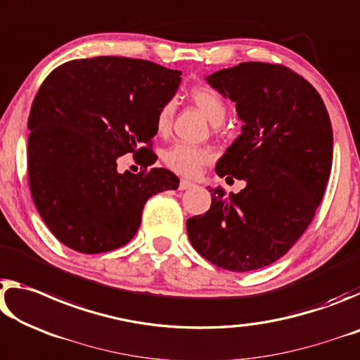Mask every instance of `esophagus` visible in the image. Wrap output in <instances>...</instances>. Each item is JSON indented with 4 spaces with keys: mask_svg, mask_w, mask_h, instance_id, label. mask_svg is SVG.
Returning a JSON list of instances; mask_svg holds the SVG:
<instances>
[{
    "mask_svg": "<svg viewBox=\"0 0 360 360\" xmlns=\"http://www.w3.org/2000/svg\"><path fill=\"white\" fill-rule=\"evenodd\" d=\"M193 186H194V184H191V181H188V180H181V181H180V185H179V190L185 191V190H190V188H193Z\"/></svg>",
    "mask_w": 360,
    "mask_h": 360,
    "instance_id": "1",
    "label": "esophagus"
}]
</instances>
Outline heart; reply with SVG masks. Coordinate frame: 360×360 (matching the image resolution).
I'll return each mask as SVG.
<instances>
[{
  "instance_id": "1",
  "label": "heart",
  "mask_w": 360,
  "mask_h": 360,
  "mask_svg": "<svg viewBox=\"0 0 360 360\" xmlns=\"http://www.w3.org/2000/svg\"><path fill=\"white\" fill-rule=\"evenodd\" d=\"M191 100L201 110V113L207 117L214 126H220L226 117V103L217 91L207 86H198L191 91ZM174 116V103L167 102L159 110L156 117V131L166 134L170 127ZM164 162L175 174L184 176H194L202 166L210 162L212 155L209 150L198 148L186 143H175L169 150L164 151Z\"/></svg>"
}]
</instances>
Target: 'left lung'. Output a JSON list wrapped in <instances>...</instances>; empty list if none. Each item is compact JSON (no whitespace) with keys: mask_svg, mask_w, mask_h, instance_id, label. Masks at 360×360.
Instances as JSON below:
<instances>
[{"mask_svg":"<svg viewBox=\"0 0 360 360\" xmlns=\"http://www.w3.org/2000/svg\"><path fill=\"white\" fill-rule=\"evenodd\" d=\"M205 81L243 121L215 172L245 188L226 196L209 186L210 209L186 220L188 238L217 266L260 269L285 255L313 220L332 169V124L319 92L282 65L244 62Z\"/></svg>","mask_w":360,"mask_h":360,"instance_id":"left-lung-1","label":"left lung"}]
</instances>
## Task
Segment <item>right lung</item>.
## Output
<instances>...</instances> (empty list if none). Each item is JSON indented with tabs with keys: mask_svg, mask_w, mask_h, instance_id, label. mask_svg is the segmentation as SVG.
Returning a JSON list of instances; mask_svg holds the SVG:
<instances>
[{
	"mask_svg": "<svg viewBox=\"0 0 360 360\" xmlns=\"http://www.w3.org/2000/svg\"><path fill=\"white\" fill-rule=\"evenodd\" d=\"M181 72L127 57H94L57 67L41 84L28 117V180L52 234L81 253L110 252L131 240L146 201L176 190L179 176L145 145L159 110L180 87ZM127 152L140 174L117 170Z\"/></svg>",
	"mask_w": 360,
	"mask_h": 360,
	"instance_id": "1",
	"label": "right lung"
}]
</instances>
